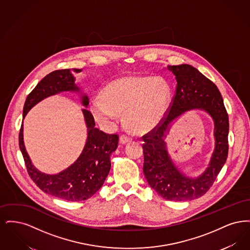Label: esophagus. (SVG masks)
<instances>
[{"label": "esophagus", "mask_w": 250, "mask_h": 250, "mask_svg": "<svg viewBox=\"0 0 250 250\" xmlns=\"http://www.w3.org/2000/svg\"><path fill=\"white\" fill-rule=\"evenodd\" d=\"M120 143L121 144H126V143H131L132 142V138L126 136V135H122L120 137Z\"/></svg>", "instance_id": "34e87169"}]
</instances>
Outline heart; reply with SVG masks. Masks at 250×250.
Listing matches in <instances>:
<instances>
[{
    "mask_svg": "<svg viewBox=\"0 0 250 250\" xmlns=\"http://www.w3.org/2000/svg\"><path fill=\"white\" fill-rule=\"evenodd\" d=\"M171 90L160 77H123L107 85L92 103L91 111L100 123L111 124L124 111L126 124L136 132L155 128L166 115Z\"/></svg>",
    "mask_w": 250,
    "mask_h": 250,
    "instance_id": "heart-1",
    "label": "heart"
}]
</instances>
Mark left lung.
Here are the masks:
<instances>
[{"instance_id": "left-lung-1", "label": "left lung", "mask_w": 250, "mask_h": 250, "mask_svg": "<svg viewBox=\"0 0 250 250\" xmlns=\"http://www.w3.org/2000/svg\"><path fill=\"white\" fill-rule=\"evenodd\" d=\"M177 87L168 113L155 129L143 136V173L149 186L167 201L186 202L203 196L213 186L228 157L229 117L216 85L190 64L167 65ZM205 111L214 122L215 149L208 167L190 178L175 165L165 140L170 127L190 110Z\"/></svg>"}]
</instances>
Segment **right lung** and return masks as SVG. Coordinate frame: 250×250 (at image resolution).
I'll return each mask as SVG.
<instances>
[{"label":"right lung","instance_id":"add662e5","mask_svg":"<svg viewBox=\"0 0 250 250\" xmlns=\"http://www.w3.org/2000/svg\"><path fill=\"white\" fill-rule=\"evenodd\" d=\"M83 69H62L47 75L26 98L23 107V120L32 107L43 99L63 92L77 93L81 95L87 139L82 154L70 166L56 174H48L34 166L28 155L23 141V123L20 131V149L23 155L25 165L30 177L36 186L56 198L68 202H82L91 198L101 188L110 169V155L117 149L118 136L108 135L95 127L94 116L86 108L89 97L75 83L76 78L72 74Z\"/></svg>","mask_w":250,"mask_h":250}]
</instances>
